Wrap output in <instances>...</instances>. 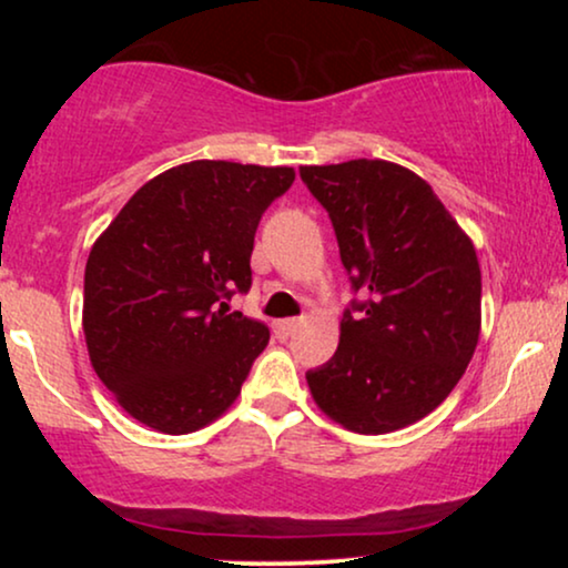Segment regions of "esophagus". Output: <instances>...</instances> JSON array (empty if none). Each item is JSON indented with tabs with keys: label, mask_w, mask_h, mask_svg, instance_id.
<instances>
[{
	"label": "esophagus",
	"mask_w": 568,
	"mask_h": 568,
	"mask_svg": "<svg viewBox=\"0 0 568 568\" xmlns=\"http://www.w3.org/2000/svg\"><path fill=\"white\" fill-rule=\"evenodd\" d=\"M296 328H298V321H293V317H285V321H277V323H275V334H277V338H288V336H293V334H296Z\"/></svg>",
	"instance_id": "34e87169"
}]
</instances>
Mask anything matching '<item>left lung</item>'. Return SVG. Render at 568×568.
<instances>
[{
  "instance_id": "obj_1",
  "label": "left lung",
  "mask_w": 568,
  "mask_h": 568,
  "mask_svg": "<svg viewBox=\"0 0 568 568\" xmlns=\"http://www.w3.org/2000/svg\"><path fill=\"white\" fill-rule=\"evenodd\" d=\"M328 211L344 270L366 302L338 347L310 371L312 400L361 435L403 429L446 400L480 336L473 240L425 179L387 160L298 168Z\"/></svg>"
}]
</instances>
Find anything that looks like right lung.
<instances>
[{
  "mask_svg": "<svg viewBox=\"0 0 568 568\" xmlns=\"http://www.w3.org/2000/svg\"><path fill=\"white\" fill-rule=\"evenodd\" d=\"M293 179L285 165L184 162L146 181L90 247L84 344L141 425L186 435L237 400L270 331L226 298L251 288L256 226Z\"/></svg>",
  "mask_w": 568,
  "mask_h": 568,
  "instance_id": "right-lung-1",
  "label": "right lung"
}]
</instances>
